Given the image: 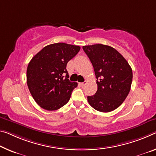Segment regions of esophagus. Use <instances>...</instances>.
<instances>
[{"label": "esophagus", "mask_w": 156, "mask_h": 156, "mask_svg": "<svg viewBox=\"0 0 156 156\" xmlns=\"http://www.w3.org/2000/svg\"><path fill=\"white\" fill-rule=\"evenodd\" d=\"M86 84H87V81H85V82H83V83H79V85H80L81 87H83V86H85Z\"/></svg>", "instance_id": "obj_1"}]
</instances>
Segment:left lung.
<instances>
[{
	"label": "left lung",
	"mask_w": 156,
	"mask_h": 156,
	"mask_svg": "<svg viewBox=\"0 0 156 156\" xmlns=\"http://www.w3.org/2000/svg\"><path fill=\"white\" fill-rule=\"evenodd\" d=\"M92 64L98 90L88 96L90 105L101 112H109L122 104L133 80L132 69L126 60L112 47L103 44L83 46Z\"/></svg>",
	"instance_id": "left-lung-1"
}]
</instances>
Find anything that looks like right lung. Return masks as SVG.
I'll list each match as a JSON object with an SVG mask.
<instances>
[{
  "instance_id": "obj_1",
  "label": "right lung",
  "mask_w": 156,
  "mask_h": 156,
  "mask_svg": "<svg viewBox=\"0 0 156 156\" xmlns=\"http://www.w3.org/2000/svg\"><path fill=\"white\" fill-rule=\"evenodd\" d=\"M80 49V46L65 43L50 44L29 62L27 85L34 100L43 109L58 110L70 99L78 83L69 80L66 67Z\"/></svg>"
}]
</instances>
